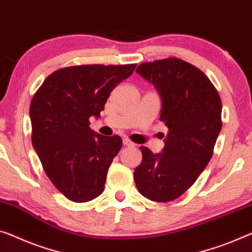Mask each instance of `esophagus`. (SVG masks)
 Instances as JSON below:
<instances>
[{
  "label": "esophagus",
  "instance_id": "1",
  "mask_svg": "<svg viewBox=\"0 0 252 252\" xmlns=\"http://www.w3.org/2000/svg\"><path fill=\"white\" fill-rule=\"evenodd\" d=\"M123 142H124V145H126V146H130V148H131V146H135L134 143L131 142L130 139H128V138H124Z\"/></svg>",
  "mask_w": 252,
  "mask_h": 252
}]
</instances>
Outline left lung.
<instances>
[{
  "label": "left lung",
  "instance_id": "1",
  "mask_svg": "<svg viewBox=\"0 0 252 252\" xmlns=\"http://www.w3.org/2000/svg\"><path fill=\"white\" fill-rule=\"evenodd\" d=\"M136 72L160 94V121L169 133L160 153L141 146L143 160L134 180L148 199L171 202L188 190L210 162L222 128V102L210 79L183 60L143 63Z\"/></svg>",
  "mask_w": 252,
  "mask_h": 252
}]
</instances>
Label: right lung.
<instances>
[{
  "mask_svg": "<svg viewBox=\"0 0 252 252\" xmlns=\"http://www.w3.org/2000/svg\"><path fill=\"white\" fill-rule=\"evenodd\" d=\"M136 64L77 65L52 73L30 104L32 145L54 186L75 203L101 195L108 169L123 145L121 136L90 128L110 92Z\"/></svg>",
  "mask_w": 252,
  "mask_h": 252,
  "instance_id": "obj_1",
  "label": "right lung"
}]
</instances>
